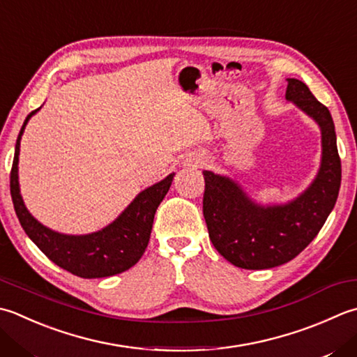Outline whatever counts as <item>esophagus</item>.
Returning <instances> with one entry per match:
<instances>
[{
	"instance_id": "34e87169",
	"label": "esophagus",
	"mask_w": 357,
	"mask_h": 357,
	"mask_svg": "<svg viewBox=\"0 0 357 357\" xmlns=\"http://www.w3.org/2000/svg\"><path fill=\"white\" fill-rule=\"evenodd\" d=\"M204 162H206L204 159H198L197 162H195V164H197V167H201V165H204Z\"/></svg>"
}]
</instances>
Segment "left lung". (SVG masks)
I'll return each instance as SVG.
<instances>
[{
  "instance_id": "1",
  "label": "left lung",
  "mask_w": 357,
  "mask_h": 357,
  "mask_svg": "<svg viewBox=\"0 0 357 357\" xmlns=\"http://www.w3.org/2000/svg\"><path fill=\"white\" fill-rule=\"evenodd\" d=\"M286 99L322 130V165L303 195L284 206L261 207L226 176L204 174L202 213L215 249L243 269H269L296 258L316 238L337 201L342 167L334 122L324 103L297 79H288Z\"/></svg>"
}]
</instances>
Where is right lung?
Segmentation results:
<instances>
[{
	"mask_svg": "<svg viewBox=\"0 0 357 357\" xmlns=\"http://www.w3.org/2000/svg\"><path fill=\"white\" fill-rule=\"evenodd\" d=\"M35 111L26 117L20 130L10 170L12 202L21 227L49 260L77 277L102 278L135 266L149 246L156 208L169 192L173 174L139 193L114 222L99 232L80 236L52 232L27 212L18 187L20 139Z\"/></svg>",
	"mask_w": 357,
	"mask_h": 357,
	"instance_id": "1",
	"label": "right lung"
}]
</instances>
